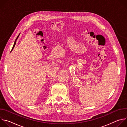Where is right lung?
Listing matches in <instances>:
<instances>
[{"instance_id": "obj_1", "label": "right lung", "mask_w": 127, "mask_h": 127, "mask_svg": "<svg viewBox=\"0 0 127 127\" xmlns=\"http://www.w3.org/2000/svg\"><path fill=\"white\" fill-rule=\"evenodd\" d=\"M19 35H18V36L17 37V38H16V39H15V42H14V45H13V47H12V50H11V51L13 50V49L14 48V46H15V44H16V40H17V39L18 38V37H19Z\"/></svg>"}]
</instances>
